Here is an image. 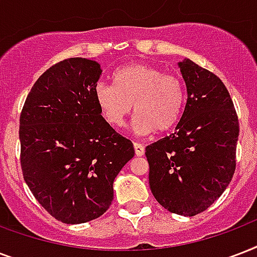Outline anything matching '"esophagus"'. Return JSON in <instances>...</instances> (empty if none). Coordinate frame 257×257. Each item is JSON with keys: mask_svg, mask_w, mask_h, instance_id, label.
<instances>
[{"mask_svg": "<svg viewBox=\"0 0 257 257\" xmlns=\"http://www.w3.org/2000/svg\"><path fill=\"white\" fill-rule=\"evenodd\" d=\"M133 147H135V153H136V156H143V155L145 153L144 145H143V144L135 143V144H133Z\"/></svg>", "mask_w": 257, "mask_h": 257, "instance_id": "1", "label": "esophagus"}]
</instances>
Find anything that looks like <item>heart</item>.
<instances>
[{
    "label": "heart",
    "mask_w": 257,
    "mask_h": 257,
    "mask_svg": "<svg viewBox=\"0 0 257 257\" xmlns=\"http://www.w3.org/2000/svg\"><path fill=\"white\" fill-rule=\"evenodd\" d=\"M113 86L98 84L94 98L104 120L113 128H122L132 112L137 113L135 129L141 135L172 129L184 112L185 88L173 74L156 66L131 64L117 69Z\"/></svg>",
    "instance_id": "b5f03b06"
}]
</instances>
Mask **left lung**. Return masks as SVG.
<instances>
[{
    "label": "left lung",
    "instance_id": "left-lung-1",
    "mask_svg": "<svg viewBox=\"0 0 257 257\" xmlns=\"http://www.w3.org/2000/svg\"><path fill=\"white\" fill-rule=\"evenodd\" d=\"M187 104L175 133L148 145L149 187L172 213L195 216L211 207L236 168L239 120L227 88L189 58L179 62Z\"/></svg>",
    "mask_w": 257,
    "mask_h": 257
}]
</instances>
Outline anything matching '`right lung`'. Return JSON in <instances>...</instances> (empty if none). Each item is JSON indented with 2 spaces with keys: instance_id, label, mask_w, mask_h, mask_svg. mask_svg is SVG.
Returning <instances> with one entry per match:
<instances>
[{
  "instance_id": "add662e5",
  "label": "right lung",
  "mask_w": 257,
  "mask_h": 257,
  "mask_svg": "<svg viewBox=\"0 0 257 257\" xmlns=\"http://www.w3.org/2000/svg\"><path fill=\"white\" fill-rule=\"evenodd\" d=\"M102 70L74 57L40 76L20 116L21 168L38 203L65 224L100 217L113 181L133 156L132 141L101 116L94 89Z\"/></svg>"
}]
</instances>
